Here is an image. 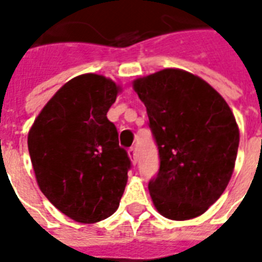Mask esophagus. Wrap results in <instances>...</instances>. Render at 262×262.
Listing matches in <instances>:
<instances>
[{
	"mask_svg": "<svg viewBox=\"0 0 262 262\" xmlns=\"http://www.w3.org/2000/svg\"><path fill=\"white\" fill-rule=\"evenodd\" d=\"M128 156L129 158H131V161H133V164L135 165L138 162V154H137V148L135 147H131L128 148Z\"/></svg>",
	"mask_w": 262,
	"mask_h": 262,
	"instance_id": "obj_1",
	"label": "esophagus"
}]
</instances>
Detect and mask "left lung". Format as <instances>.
<instances>
[{
  "label": "left lung",
  "mask_w": 262,
  "mask_h": 262,
  "mask_svg": "<svg viewBox=\"0 0 262 262\" xmlns=\"http://www.w3.org/2000/svg\"><path fill=\"white\" fill-rule=\"evenodd\" d=\"M158 147L160 169L148 181L160 214L187 221L204 214L225 192L237 158L233 112L206 81L179 69L137 79Z\"/></svg>",
  "instance_id": "8db88e82"
}]
</instances>
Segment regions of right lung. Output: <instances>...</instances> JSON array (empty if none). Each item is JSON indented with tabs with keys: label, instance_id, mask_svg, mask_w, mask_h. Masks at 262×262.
<instances>
[{
	"label": "right lung",
	"instance_id": "right-lung-1",
	"mask_svg": "<svg viewBox=\"0 0 262 262\" xmlns=\"http://www.w3.org/2000/svg\"><path fill=\"white\" fill-rule=\"evenodd\" d=\"M119 86L102 75L82 74L46 104L28 134V150L46 198L79 223L114 214L131 161L106 112Z\"/></svg>",
	"mask_w": 262,
	"mask_h": 262
}]
</instances>
